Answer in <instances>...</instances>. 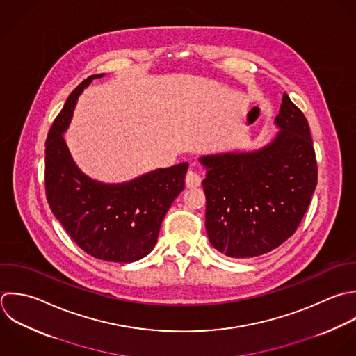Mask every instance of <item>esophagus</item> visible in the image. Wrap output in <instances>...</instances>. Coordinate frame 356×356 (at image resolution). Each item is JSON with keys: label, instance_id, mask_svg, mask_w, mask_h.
I'll return each mask as SVG.
<instances>
[{"label": "esophagus", "instance_id": "obj_1", "mask_svg": "<svg viewBox=\"0 0 356 356\" xmlns=\"http://www.w3.org/2000/svg\"><path fill=\"white\" fill-rule=\"evenodd\" d=\"M201 180H202V175L200 170L197 169H190L186 175V186L188 188H194V187H198L201 184Z\"/></svg>", "mask_w": 356, "mask_h": 356}]
</instances>
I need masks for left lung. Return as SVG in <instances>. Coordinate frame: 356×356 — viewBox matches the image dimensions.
<instances>
[{
    "label": "left lung",
    "instance_id": "obj_1",
    "mask_svg": "<svg viewBox=\"0 0 356 356\" xmlns=\"http://www.w3.org/2000/svg\"><path fill=\"white\" fill-rule=\"evenodd\" d=\"M275 124L279 131L264 147L207 154L205 227L215 250L230 258L273 251L294 234L318 183L308 120L283 94Z\"/></svg>",
    "mask_w": 356,
    "mask_h": 356
}]
</instances>
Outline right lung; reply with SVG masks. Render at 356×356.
I'll return each instance as SVG.
<instances>
[{
  "label": "right lung",
  "instance_id": "add662e5",
  "mask_svg": "<svg viewBox=\"0 0 356 356\" xmlns=\"http://www.w3.org/2000/svg\"><path fill=\"white\" fill-rule=\"evenodd\" d=\"M104 76L83 80L54 120L45 143V193L52 213L83 251L106 262L130 264L154 250L166 212L184 190L188 163L123 183L98 181L79 169L63 134L83 90Z\"/></svg>",
  "mask_w": 356,
  "mask_h": 356
}]
</instances>
